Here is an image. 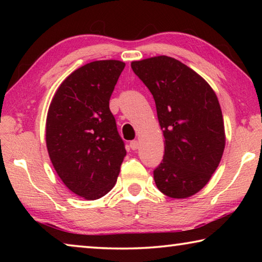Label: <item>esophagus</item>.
<instances>
[{
	"label": "esophagus",
	"instance_id": "obj_1",
	"mask_svg": "<svg viewBox=\"0 0 262 262\" xmlns=\"http://www.w3.org/2000/svg\"><path fill=\"white\" fill-rule=\"evenodd\" d=\"M129 145H130L132 150H136V149H139L140 143H139V141H132Z\"/></svg>",
	"mask_w": 262,
	"mask_h": 262
}]
</instances>
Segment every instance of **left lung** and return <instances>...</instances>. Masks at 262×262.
Segmentation results:
<instances>
[{"label": "left lung", "instance_id": "8db88e82", "mask_svg": "<svg viewBox=\"0 0 262 262\" xmlns=\"http://www.w3.org/2000/svg\"><path fill=\"white\" fill-rule=\"evenodd\" d=\"M132 69L156 103L165 151L154 171L157 188L186 199L210 180L225 147L222 110L215 91L183 62L166 55L133 61Z\"/></svg>", "mask_w": 262, "mask_h": 262}]
</instances>
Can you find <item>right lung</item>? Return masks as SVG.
Returning <instances> with one entry per match:
<instances>
[{"instance_id": "add662e5", "label": "right lung", "mask_w": 262, "mask_h": 262, "mask_svg": "<svg viewBox=\"0 0 262 262\" xmlns=\"http://www.w3.org/2000/svg\"><path fill=\"white\" fill-rule=\"evenodd\" d=\"M125 62L100 60L82 66L57 88L46 119V145L63 184L85 200L114 187L126 156L110 111V98Z\"/></svg>"}]
</instances>
